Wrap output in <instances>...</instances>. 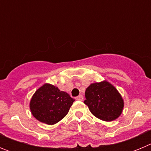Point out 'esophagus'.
Segmentation results:
<instances>
[{
  "instance_id": "esophagus-1",
  "label": "esophagus",
  "mask_w": 151,
  "mask_h": 151,
  "mask_svg": "<svg viewBox=\"0 0 151 151\" xmlns=\"http://www.w3.org/2000/svg\"><path fill=\"white\" fill-rule=\"evenodd\" d=\"M76 99L77 101H83V96H82V94H80V95H78Z\"/></svg>"
}]
</instances>
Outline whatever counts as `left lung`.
<instances>
[{
  "mask_svg": "<svg viewBox=\"0 0 151 151\" xmlns=\"http://www.w3.org/2000/svg\"><path fill=\"white\" fill-rule=\"evenodd\" d=\"M85 104L91 113L103 121L110 122L121 115L124 101L117 89L104 80L92 83L85 91Z\"/></svg>",
  "mask_w": 151,
  "mask_h": 151,
  "instance_id": "8db88e82",
  "label": "left lung"
}]
</instances>
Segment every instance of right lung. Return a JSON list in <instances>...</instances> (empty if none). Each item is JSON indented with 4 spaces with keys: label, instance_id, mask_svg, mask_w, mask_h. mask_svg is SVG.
<instances>
[{
    "label": "right lung",
    "instance_id": "obj_1",
    "mask_svg": "<svg viewBox=\"0 0 151 151\" xmlns=\"http://www.w3.org/2000/svg\"><path fill=\"white\" fill-rule=\"evenodd\" d=\"M74 101L66 92L45 83L35 92L29 107L37 120L47 125H54L66 116Z\"/></svg>",
    "mask_w": 151,
    "mask_h": 151
}]
</instances>
